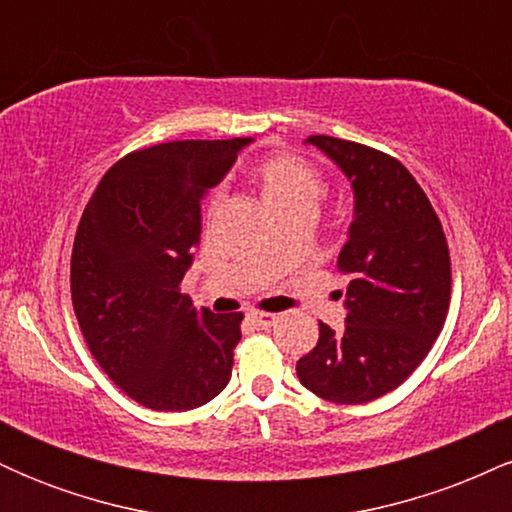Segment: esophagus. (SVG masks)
<instances>
[{
  "mask_svg": "<svg viewBox=\"0 0 512 512\" xmlns=\"http://www.w3.org/2000/svg\"><path fill=\"white\" fill-rule=\"evenodd\" d=\"M250 322L257 327V330H269V327H274L276 322H279V315H274V313H252Z\"/></svg>",
  "mask_w": 512,
  "mask_h": 512,
  "instance_id": "1",
  "label": "esophagus"
}]
</instances>
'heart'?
<instances>
[{
    "label": "heart",
    "mask_w": 512,
    "mask_h": 512,
    "mask_svg": "<svg viewBox=\"0 0 512 512\" xmlns=\"http://www.w3.org/2000/svg\"><path fill=\"white\" fill-rule=\"evenodd\" d=\"M252 178H255L257 187H260L264 204L274 214L298 207L315 209L317 199H320L322 190H325L320 170L296 154H272L262 158L252 168ZM214 207L216 197H211L209 211H214Z\"/></svg>",
    "instance_id": "1"
}]
</instances>
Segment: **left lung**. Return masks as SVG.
I'll return each mask as SVG.
<instances>
[{
  "instance_id": "1",
  "label": "left lung",
  "mask_w": 512,
  "mask_h": 512,
  "mask_svg": "<svg viewBox=\"0 0 512 512\" xmlns=\"http://www.w3.org/2000/svg\"><path fill=\"white\" fill-rule=\"evenodd\" d=\"M305 142L351 180L354 221L337 260L351 279L346 325L334 332L320 322V339L296 373L327 402H373L419 368L443 330L452 284L448 240L426 192L397 158L325 134Z\"/></svg>"
}]
</instances>
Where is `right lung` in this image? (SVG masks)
<instances>
[{
  "instance_id": "obj_1",
  "label": "right lung",
  "mask_w": 512,
  "mask_h": 512,
  "mask_svg": "<svg viewBox=\"0 0 512 512\" xmlns=\"http://www.w3.org/2000/svg\"><path fill=\"white\" fill-rule=\"evenodd\" d=\"M250 137L187 139L115 163L88 199L72 250V303L88 349L134 402L207 404L231 380L243 313L197 310L180 291L202 233V199Z\"/></svg>"
}]
</instances>
